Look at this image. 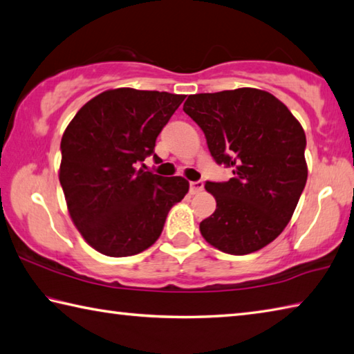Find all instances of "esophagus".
<instances>
[{
	"instance_id": "34e87169",
	"label": "esophagus",
	"mask_w": 354,
	"mask_h": 354,
	"mask_svg": "<svg viewBox=\"0 0 354 354\" xmlns=\"http://www.w3.org/2000/svg\"><path fill=\"white\" fill-rule=\"evenodd\" d=\"M204 189V183L203 181H192L190 183V194L196 195Z\"/></svg>"
}]
</instances>
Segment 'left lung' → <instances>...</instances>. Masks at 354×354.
<instances>
[{"label": "left lung", "mask_w": 354, "mask_h": 354, "mask_svg": "<svg viewBox=\"0 0 354 354\" xmlns=\"http://www.w3.org/2000/svg\"><path fill=\"white\" fill-rule=\"evenodd\" d=\"M183 110L204 131L210 155L234 173L226 183H205L216 209L199 223L204 240L232 255L265 248L283 232L306 184L300 122L255 88L189 95Z\"/></svg>", "instance_id": "8db88e82"}]
</instances>
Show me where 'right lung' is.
I'll return each mask as SVG.
<instances>
[{"label": "right lung", "instance_id": "right-lung-1", "mask_svg": "<svg viewBox=\"0 0 354 354\" xmlns=\"http://www.w3.org/2000/svg\"><path fill=\"white\" fill-rule=\"evenodd\" d=\"M185 95L108 89L86 102L62 138L60 184L71 220L108 257L136 255L164 229L170 209L189 192L181 176L136 169ZM155 160H159L153 155Z\"/></svg>", "mask_w": 354, "mask_h": 354}]
</instances>
